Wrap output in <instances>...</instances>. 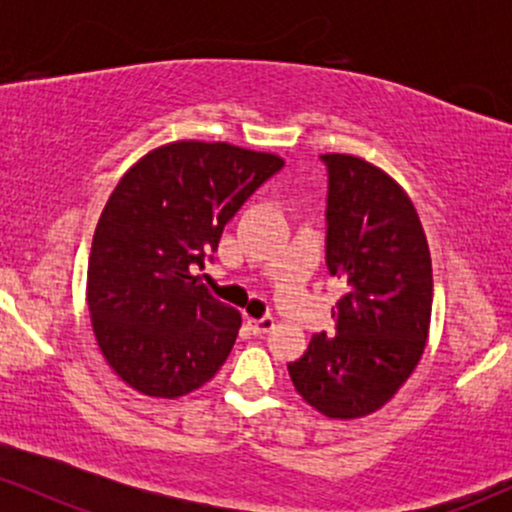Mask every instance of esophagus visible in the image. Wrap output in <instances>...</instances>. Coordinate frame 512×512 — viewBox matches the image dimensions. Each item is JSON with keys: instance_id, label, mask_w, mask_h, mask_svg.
<instances>
[{"instance_id": "34e87169", "label": "esophagus", "mask_w": 512, "mask_h": 512, "mask_svg": "<svg viewBox=\"0 0 512 512\" xmlns=\"http://www.w3.org/2000/svg\"><path fill=\"white\" fill-rule=\"evenodd\" d=\"M248 327L252 330V334H255V337H264V334H267L274 327V317L264 315V317H260V320H248Z\"/></svg>"}]
</instances>
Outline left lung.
Listing matches in <instances>:
<instances>
[{
    "label": "left lung",
    "instance_id": "8db88e82",
    "mask_svg": "<svg viewBox=\"0 0 512 512\" xmlns=\"http://www.w3.org/2000/svg\"><path fill=\"white\" fill-rule=\"evenodd\" d=\"M325 262L346 281L334 332L289 363L293 387L330 419L380 409L424 354L433 305L431 252L414 204L390 175L356 156L325 154Z\"/></svg>",
    "mask_w": 512,
    "mask_h": 512
}]
</instances>
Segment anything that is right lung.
Masks as SVG:
<instances>
[{
  "label": "right lung",
  "instance_id": "add662e5",
  "mask_svg": "<svg viewBox=\"0 0 512 512\" xmlns=\"http://www.w3.org/2000/svg\"><path fill=\"white\" fill-rule=\"evenodd\" d=\"M281 168L274 154L175 142L117 182L93 236L86 301L105 361L129 387L182 397L223 366L240 313L195 269L214 260L223 226Z\"/></svg>",
  "mask_w": 512,
  "mask_h": 512
}]
</instances>
